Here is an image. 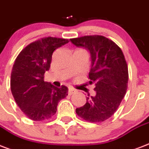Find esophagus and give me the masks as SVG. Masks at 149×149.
Returning a JSON list of instances; mask_svg holds the SVG:
<instances>
[{
  "instance_id": "34e87169",
  "label": "esophagus",
  "mask_w": 149,
  "mask_h": 149,
  "mask_svg": "<svg viewBox=\"0 0 149 149\" xmlns=\"http://www.w3.org/2000/svg\"><path fill=\"white\" fill-rule=\"evenodd\" d=\"M77 92V90L76 89H74V88H68V94L69 95H72L73 93H76Z\"/></svg>"
}]
</instances>
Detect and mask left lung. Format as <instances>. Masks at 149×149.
<instances>
[{"label":"left lung","mask_w":149,"mask_h":149,"mask_svg":"<svg viewBox=\"0 0 149 149\" xmlns=\"http://www.w3.org/2000/svg\"><path fill=\"white\" fill-rule=\"evenodd\" d=\"M78 47L88 50L91 56L89 83H95V95H88L86 103L76 113L93 123L105 121L116 112L126 94L128 68L121 49L102 36L71 39Z\"/></svg>","instance_id":"1"}]
</instances>
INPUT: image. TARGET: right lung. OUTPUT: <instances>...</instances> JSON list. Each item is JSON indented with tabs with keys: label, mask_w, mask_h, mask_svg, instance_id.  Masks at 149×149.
I'll return each instance as SVG.
<instances>
[{
	"label": "right lung",
	"mask_w": 149,
	"mask_h": 149,
	"mask_svg": "<svg viewBox=\"0 0 149 149\" xmlns=\"http://www.w3.org/2000/svg\"><path fill=\"white\" fill-rule=\"evenodd\" d=\"M68 40L46 37L28 45L18 54L11 74V90L22 111L33 120L41 121L54 116L60 100L68 95L65 85L57 88L44 81L52 54Z\"/></svg>",
	"instance_id": "1"
}]
</instances>
